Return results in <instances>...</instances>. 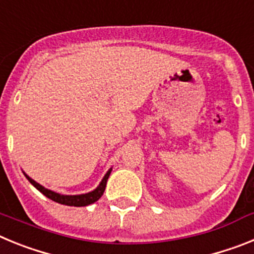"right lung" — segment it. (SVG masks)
<instances>
[{"mask_svg": "<svg viewBox=\"0 0 254 254\" xmlns=\"http://www.w3.org/2000/svg\"><path fill=\"white\" fill-rule=\"evenodd\" d=\"M109 174H111V170H108L107 174L104 176L103 181L100 182L99 187L94 190L93 192H89V193L85 194H77V196H64V194H60L56 193L53 190H49L47 188H44L43 186H40L39 183H37L35 181H33L31 178H29L28 176L25 174V177L28 178V181L30 182L31 185L34 186L38 190H40L42 193L44 194L46 197L51 198L52 201H55V202L61 203V205H66V206H76V207H81V206H87L94 203L95 201L100 198L103 196L105 190V186H107V181L109 178Z\"/></svg>", "mask_w": 254, "mask_h": 254, "instance_id": "add662e5", "label": "right lung"}]
</instances>
